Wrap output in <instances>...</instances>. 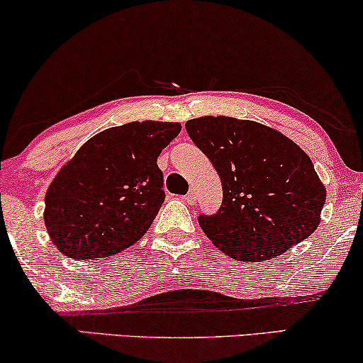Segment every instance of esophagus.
Instances as JSON below:
<instances>
[{
    "label": "esophagus",
    "mask_w": 363,
    "mask_h": 363,
    "mask_svg": "<svg viewBox=\"0 0 363 363\" xmlns=\"http://www.w3.org/2000/svg\"><path fill=\"white\" fill-rule=\"evenodd\" d=\"M183 200H185L188 205H195V203H196V195H195V191H188L186 195L183 196Z\"/></svg>",
    "instance_id": "34e87169"
}]
</instances>
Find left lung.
Wrapping results in <instances>:
<instances>
[{"mask_svg": "<svg viewBox=\"0 0 363 363\" xmlns=\"http://www.w3.org/2000/svg\"><path fill=\"white\" fill-rule=\"evenodd\" d=\"M186 133L218 173L223 201L199 223L235 260L275 258L310 237L327 190L312 160L270 126L232 116L188 120Z\"/></svg>", "mask_w": 363, "mask_h": 363, "instance_id": "1", "label": "left lung"}]
</instances>
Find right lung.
<instances>
[{"label":"right lung","instance_id":"right-lung-1","mask_svg":"<svg viewBox=\"0 0 363 363\" xmlns=\"http://www.w3.org/2000/svg\"><path fill=\"white\" fill-rule=\"evenodd\" d=\"M180 130L172 121H131L89 138L46 191L55 247L77 260H103L138 242L164 201L157 160Z\"/></svg>","mask_w":363,"mask_h":363}]
</instances>
